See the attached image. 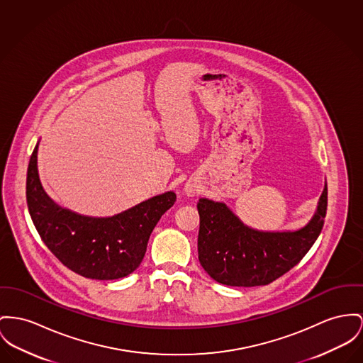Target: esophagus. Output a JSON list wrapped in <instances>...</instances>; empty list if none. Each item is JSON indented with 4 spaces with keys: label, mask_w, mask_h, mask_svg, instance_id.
I'll list each match as a JSON object with an SVG mask.
<instances>
[{
    "label": "esophagus",
    "mask_w": 363,
    "mask_h": 363,
    "mask_svg": "<svg viewBox=\"0 0 363 363\" xmlns=\"http://www.w3.org/2000/svg\"><path fill=\"white\" fill-rule=\"evenodd\" d=\"M186 190H187V194H189V195H193V194H194L193 189H186Z\"/></svg>",
    "instance_id": "34e87169"
}]
</instances>
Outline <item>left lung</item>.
<instances>
[{"label": "left lung", "mask_w": 363, "mask_h": 363, "mask_svg": "<svg viewBox=\"0 0 363 363\" xmlns=\"http://www.w3.org/2000/svg\"><path fill=\"white\" fill-rule=\"evenodd\" d=\"M198 259L218 284L268 285L296 266L319 237L328 208V186L314 218L297 231L268 233L245 225L225 203L201 198L198 205Z\"/></svg>", "instance_id": "1"}]
</instances>
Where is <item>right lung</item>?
I'll return each instance as SVG.
<instances>
[{
    "label": "right lung",
    "mask_w": 363,
    "mask_h": 363,
    "mask_svg": "<svg viewBox=\"0 0 363 363\" xmlns=\"http://www.w3.org/2000/svg\"><path fill=\"white\" fill-rule=\"evenodd\" d=\"M35 145L27 169L26 198L31 220L49 250L75 274L118 279L140 266L147 242L161 216L173 206L168 191L111 218H88L56 205L44 191L37 170Z\"/></svg>",
    "instance_id": "add662e5"
}]
</instances>
